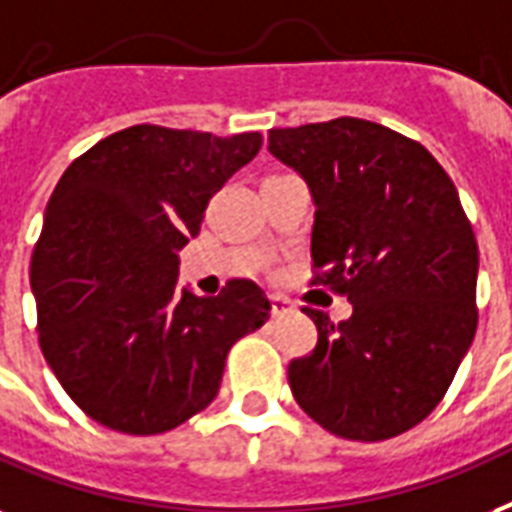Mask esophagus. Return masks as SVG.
Returning <instances> with one entry per match:
<instances>
[{"label": "esophagus", "instance_id": "esophagus-1", "mask_svg": "<svg viewBox=\"0 0 512 512\" xmlns=\"http://www.w3.org/2000/svg\"><path fill=\"white\" fill-rule=\"evenodd\" d=\"M292 303L284 295H271V314L273 317H284V314H290Z\"/></svg>", "mask_w": 512, "mask_h": 512}]
</instances>
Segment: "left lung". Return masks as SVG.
<instances>
[{
	"label": "left lung",
	"instance_id": "obj_1",
	"mask_svg": "<svg viewBox=\"0 0 512 512\" xmlns=\"http://www.w3.org/2000/svg\"><path fill=\"white\" fill-rule=\"evenodd\" d=\"M268 150L314 198L311 284L351 303L290 362L298 405L338 438L376 443L443 400L478 327V241L427 147L360 117L271 128Z\"/></svg>",
	"mask_w": 512,
	"mask_h": 512
}]
</instances>
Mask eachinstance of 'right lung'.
Wrapping results in <instances>:
<instances>
[{"instance_id":"obj_1","label":"right lung","mask_w":512,"mask_h":512,"mask_svg":"<svg viewBox=\"0 0 512 512\" xmlns=\"http://www.w3.org/2000/svg\"><path fill=\"white\" fill-rule=\"evenodd\" d=\"M257 131L212 136L131 126L58 179L31 255L39 349L93 421L158 435L220 392L233 343L271 311L249 279L217 298L177 290V252L217 190L260 150Z\"/></svg>"}]
</instances>
